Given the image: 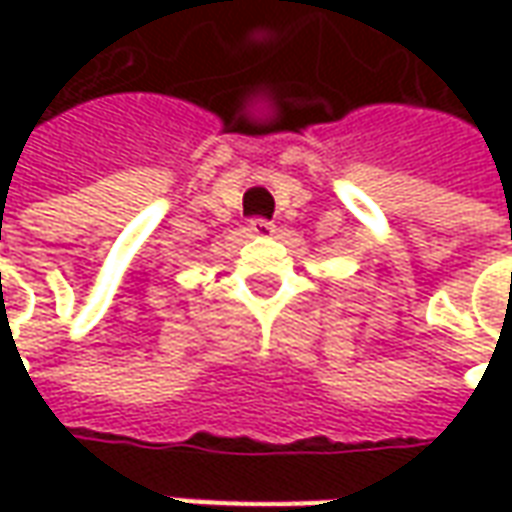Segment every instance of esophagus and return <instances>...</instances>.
I'll use <instances>...</instances> for the list:
<instances>
[{"mask_svg":"<svg viewBox=\"0 0 512 512\" xmlns=\"http://www.w3.org/2000/svg\"><path fill=\"white\" fill-rule=\"evenodd\" d=\"M249 233L257 235V238H268V235L277 233V227H274V222H268V219H252L249 222Z\"/></svg>","mask_w":512,"mask_h":512,"instance_id":"obj_1","label":"esophagus"}]
</instances>
